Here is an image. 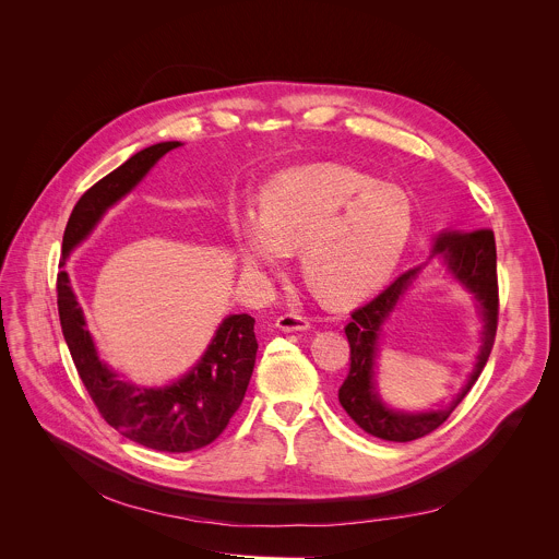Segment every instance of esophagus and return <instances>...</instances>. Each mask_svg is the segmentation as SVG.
Returning <instances> with one entry per match:
<instances>
[{"label":"esophagus","mask_w":559,"mask_h":559,"mask_svg":"<svg viewBox=\"0 0 559 559\" xmlns=\"http://www.w3.org/2000/svg\"><path fill=\"white\" fill-rule=\"evenodd\" d=\"M275 324L282 331H306V329H310V319L299 312H288V314H282Z\"/></svg>","instance_id":"34e87169"}]
</instances>
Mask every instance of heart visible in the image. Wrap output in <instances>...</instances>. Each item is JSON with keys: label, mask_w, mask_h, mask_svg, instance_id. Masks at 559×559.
<instances>
[{"label": "heart", "mask_w": 559, "mask_h": 559, "mask_svg": "<svg viewBox=\"0 0 559 559\" xmlns=\"http://www.w3.org/2000/svg\"><path fill=\"white\" fill-rule=\"evenodd\" d=\"M413 230L404 191L344 165H308L273 176L260 193V215L233 217L247 271L277 269L299 249L306 284L320 301L353 304L396 269Z\"/></svg>", "instance_id": "obj_1"}]
</instances>
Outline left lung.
Masks as SVG:
<instances>
[{
  "mask_svg": "<svg viewBox=\"0 0 559 559\" xmlns=\"http://www.w3.org/2000/svg\"><path fill=\"white\" fill-rule=\"evenodd\" d=\"M435 253H443L454 277L465 284L469 293L476 295L484 319V337L479 348L476 368L465 383V388L450 400L445 406L428 413H400L388 408L374 392V359H377V340L381 324L394 312L400 297L411 286L419 269H408L379 293L372 301L350 312V322L344 326L350 346V368L337 392L342 408L350 419L364 428L368 435L385 441H415L435 432L452 411L469 394L476 385L488 355L495 344L497 319H499V286H497V249L495 235L488 228L472 233H445L435 242Z\"/></svg>",
  "mask_w": 559,
  "mask_h": 559,
  "instance_id": "obj_1",
  "label": "left lung"
}]
</instances>
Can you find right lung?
<instances>
[{
	"label": "right lung",
	"mask_w": 559,
	"mask_h": 559,
	"mask_svg": "<svg viewBox=\"0 0 559 559\" xmlns=\"http://www.w3.org/2000/svg\"><path fill=\"white\" fill-rule=\"evenodd\" d=\"M180 142H163L140 151L81 195L64 230L56 282L62 333L81 383L100 417L122 437L171 454L193 452L213 443L239 411L255 364V320L249 314H233L224 320L200 364L178 383L160 390L135 388L116 379L96 357L64 264L105 211L127 195Z\"/></svg>",
	"instance_id": "right-lung-1"
}]
</instances>
